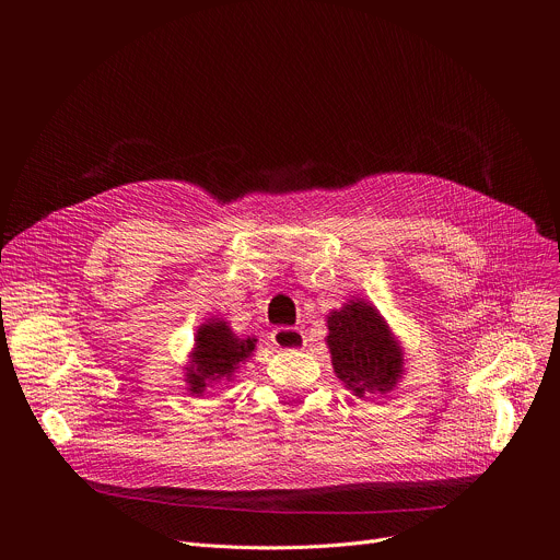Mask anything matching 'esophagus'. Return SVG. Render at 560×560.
Here are the masks:
<instances>
[{"label": "esophagus", "mask_w": 560, "mask_h": 560, "mask_svg": "<svg viewBox=\"0 0 560 560\" xmlns=\"http://www.w3.org/2000/svg\"><path fill=\"white\" fill-rule=\"evenodd\" d=\"M270 339L279 350H301L307 343V337L296 328H277Z\"/></svg>", "instance_id": "1"}]
</instances>
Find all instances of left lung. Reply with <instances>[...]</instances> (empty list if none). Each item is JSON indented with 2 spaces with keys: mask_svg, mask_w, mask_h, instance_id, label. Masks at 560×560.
<instances>
[{
  "mask_svg": "<svg viewBox=\"0 0 560 560\" xmlns=\"http://www.w3.org/2000/svg\"><path fill=\"white\" fill-rule=\"evenodd\" d=\"M326 318V346L343 385L359 398L392 392L406 374V350L383 314L354 296Z\"/></svg>",
  "mask_w": 560,
  "mask_h": 560,
  "instance_id": "8db88e82",
  "label": "left lung"
}]
</instances>
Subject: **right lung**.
<instances>
[{"label": "right lung", "instance_id": "obj_1", "mask_svg": "<svg viewBox=\"0 0 560 560\" xmlns=\"http://www.w3.org/2000/svg\"><path fill=\"white\" fill-rule=\"evenodd\" d=\"M257 350L255 337H236L223 318H208L195 335V348L188 352L186 385L188 392L201 396L208 387L221 381H232L236 370L242 368Z\"/></svg>", "mask_w": 560, "mask_h": 560}]
</instances>
